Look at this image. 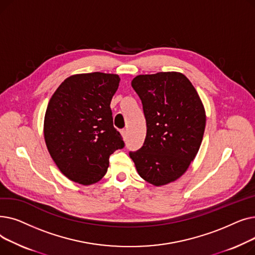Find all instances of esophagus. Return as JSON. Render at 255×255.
<instances>
[{
  "instance_id": "1",
  "label": "esophagus",
  "mask_w": 255,
  "mask_h": 255,
  "mask_svg": "<svg viewBox=\"0 0 255 255\" xmlns=\"http://www.w3.org/2000/svg\"><path fill=\"white\" fill-rule=\"evenodd\" d=\"M121 134H122V136L124 138H127V130L126 129H122L121 130Z\"/></svg>"
}]
</instances>
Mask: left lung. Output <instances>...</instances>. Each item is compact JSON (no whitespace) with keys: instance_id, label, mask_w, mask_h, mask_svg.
Instances as JSON below:
<instances>
[{"instance_id":"1","label":"left lung","mask_w":255,"mask_h":255,"mask_svg":"<svg viewBox=\"0 0 255 255\" xmlns=\"http://www.w3.org/2000/svg\"><path fill=\"white\" fill-rule=\"evenodd\" d=\"M146 122L140 149L129 152L138 175L155 186L179 179L202 143L206 113L190 80L179 72L137 75L131 83Z\"/></svg>"}]
</instances>
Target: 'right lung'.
I'll use <instances>...</instances> for the list:
<instances>
[{"instance_id":"right-lung-1","label":"right lung","mask_w":255,"mask_h":255,"mask_svg":"<svg viewBox=\"0 0 255 255\" xmlns=\"http://www.w3.org/2000/svg\"><path fill=\"white\" fill-rule=\"evenodd\" d=\"M117 74L93 72L66 78L51 96L44 118L47 150L62 173L91 185L107 171L110 156L125 146L114 127L111 101Z\"/></svg>"}]
</instances>
